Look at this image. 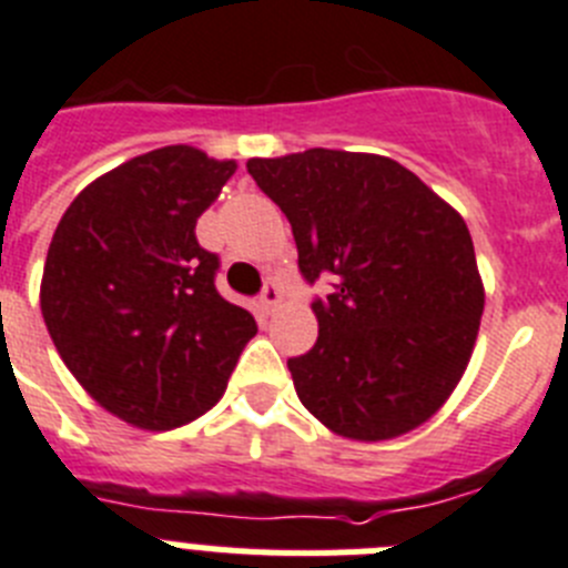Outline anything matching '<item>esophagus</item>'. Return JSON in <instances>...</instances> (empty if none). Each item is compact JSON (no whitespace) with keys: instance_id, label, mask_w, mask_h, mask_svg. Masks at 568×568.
Listing matches in <instances>:
<instances>
[{"instance_id":"34e87169","label":"esophagus","mask_w":568,"mask_h":568,"mask_svg":"<svg viewBox=\"0 0 568 568\" xmlns=\"http://www.w3.org/2000/svg\"><path fill=\"white\" fill-rule=\"evenodd\" d=\"M278 301H281V287L275 284V281H267V284H264V293H261V307L267 310V313H275Z\"/></svg>"}]
</instances>
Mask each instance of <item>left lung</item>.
Masks as SVG:
<instances>
[{"instance_id":"1","label":"left lung","mask_w":568,"mask_h":568,"mask_svg":"<svg viewBox=\"0 0 568 568\" xmlns=\"http://www.w3.org/2000/svg\"><path fill=\"white\" fill-rule=\"evenodd\" d=\"M287 215L301 275L338 278L315 298L318 341L290 358L295 393L341 438L389 440L438 413L471 358L484 281L458 210L375 153L313 148L250 159Z\"/></svg>"}]
</instances>
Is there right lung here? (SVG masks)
Segmentation results:
<instances>
[{
    "instance_id": "right-lung-1",
    "label": "right lung",
    "mask_w": 568,
    "mask_h": 568,
    "mask_svg": "<svg viewBox=\"0 0 568 568\" xmlns=\"http://www.w3.org/2000/svg\"><path fill=\"white\" fill-rule=\"evenodd\" d=\"M235 162L190 144L99 175L64 210L44 261L42 315L73 378L142 429L204 415L227 389L255 318L215 290L195 239Z\"/></svg>"
}]
</instances>
